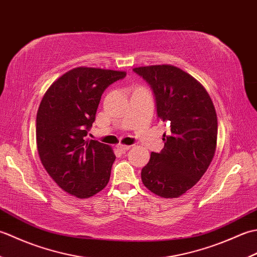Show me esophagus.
<instances>
[{
    "label": "esophagus",
    "mask_w": 257,
    "mask_h": 257,
    "mask_svg": "<svg viewBox=\"0 0 257 257\" xmlns=\"http://www.w3.org/2000/svg\"><path fill=\"white\" fill-rule=\"evenodd\" d=\"M117 147H118V149H119L120 151L124 152V151L129 150V149H130V147H132V146H128V145H121V144H120V145H118Z\"/></svg>",
    "instance_id": "obj_1"
}]
</instances>
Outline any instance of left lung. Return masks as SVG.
I'll return each mask as SVG.
<instances>
[{"label": "left lung", "mask_w": 257, "mask_h": 257, "mask_svg": "<svg viewBox=\"0 0 257 257\" xmlns=\"http://www.w3.org/2000/svg\"><path fill=\"white\" fill-rule=\"evenodd\" d=\"M151 87L157 114L170 125L165 147L151 152L141 180L161 198H178L199 181L214 157L217 139L215 108L205 88L172 65L136 67Z\"/></svg>", "instance_id": "left-lung-1"}]
</instances>
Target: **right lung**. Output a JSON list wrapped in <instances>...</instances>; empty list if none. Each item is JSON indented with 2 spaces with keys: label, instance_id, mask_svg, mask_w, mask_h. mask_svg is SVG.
<instances>
[{
  "label": "right lung",
  "instance_id": "obj_1",
  "mask_svg": "<svg viewBox=\"0 0 257 257\" xmlns=\"http://www.w3.org/2000/svg\"><path fill=\"white\" fill-rule=\"evenodd\" d=\"M124 72L77 67L54 81L36 116V145L42 165L67 193L86 199L106 187L116 156L108 145L85 140L102 92Z\"/></svg>",
  "mask_w": 257,
  "mask_h": 257
}]
</instances>
